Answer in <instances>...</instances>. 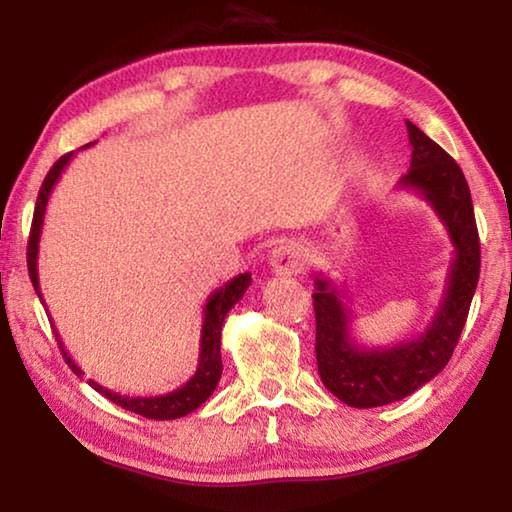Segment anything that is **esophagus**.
I'll return each mask as SVG.
<instances>
[{"mask_svg":"<svg viewBox=\"0 0 512 512\" xmlns=\"http://www.w3.org/2000/svg\"><path fill=\"white\" fill-rule=\"evenodd\" d=\"M268 264H271L275 275H293L300 273L302 268V248L296 244H282L273 248L268 255Z\"/></svg>","mask_w":512,"mask_h":512,"instance_id":"obj_1","label":"esophagus"}]
</instances>
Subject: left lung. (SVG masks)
Instances as JSON below:
<instances>
[{
    "label": "left lung",
    "mask_w": 512,
    "mask_h": 512,
    "mask_svg": "<svg viewBox=\"0 0 512 512\" xmlns=\"http://www.w3.org/2000/svg\"><path fill=\"white\" fill-rule=\"evenodd\" d=\"M411 169L400 189L420 194L445 225L454 246L443 300L424 332L388 348H363L352 336V311L345 289L325 273H314L316 361L325 388L354 409L404 400L438 375L452 359L479 282L481 253L474 207L458 164L418 126L406 121Z\"/></svg>",
    "instance_id": "8db88e82"
}]
</instances>
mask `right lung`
<instances>
[{
    "mask_svg": "<svg viewBox=\"0 0 512 512\" xmlns=\"http://www.w3.org/2000/svg\"><path fill=\"white\" fill-rule=\"evenodd\" d=\"M92 144H85L81 149H88ZM74 153H67L60 158L54 167L49 169L45 183L40 187L38 201H36V212H33V223H31V237H29V250H27V262H29V275L33 282V289H36L40 302L42 293H40V280H38V250H40V235H42V223H45V210L49 203V196L54 192V187L58 183L60 173L65 171V167L72 160ZM250 273H239L237 277H232L230 282H225L221 289H216L210 298L205 302L203 309V327H201V350H198V368L192 375V379L185 381L183 386L176 388V391L164 393V395H153V397H133V395H119L110 388L97 384V381L90 379L88 384L94 388V391L101 393L103 397H108L110 402H115L121 409L144 415L149 420H176L183 418V415L196 411L198 406L205 404L207 397L214 393L216 384H219L221 372H223V363H221V327L223 320L228 316V311L237 305V302L244 298L246 289L250 287ZM60 343V350H63V357L67 361V366L72 368L76 375H83V370L76 366L69 357L63 341L60 336H56Z\"/></svg>",
    "mask_w": 512,
    "mask_h": 512,
    "instance_id": "obj_1",
    "label": "right lung"
}]
</instances>
